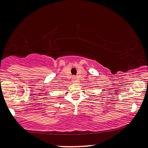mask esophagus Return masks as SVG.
I'll return each instance as SVG.
<instances>
[{"label": "esophagus", "instance_id": "obj_1", "mask_svg": "<svg viewBox=\"0 0 148 148\" xmlns=\"http://www.w3.org/2000/svg\"><path fill=\"white\" fill-rule=\"evenodd\" d=\"M77 79H76V77H73L72 78V83H76V82H77Z\"/></svg>", "mask_w": 148, "mask_h": 148}]
</instances>
